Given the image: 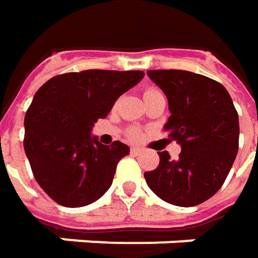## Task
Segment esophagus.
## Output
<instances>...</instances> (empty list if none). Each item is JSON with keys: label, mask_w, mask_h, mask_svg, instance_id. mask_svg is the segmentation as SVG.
Listing matches in <instances>:
<instances>
[{"label": "esophagus", "mask_w": 258, "mask_h": 258, "mask_svg": "<svg viewBox=\"0 0 258 258\" xmlns=\"http://www.w3.org/2000/svg\"><path fill=\"white\" fill-rule=\"evenodd\" d=\"M143 151L140 150V148H137V147H131V154H134V156H140Z\"/></svg>", "instance_id": "esophagus-1"}]
</instances>
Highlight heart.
<instances>
[{"mask_svg":"<svg viewBox=\"0 0 258 258\" xmlns=\"http://www.w3.org/2000/svg\"><path fill=\"white\" fill-rule=\"evenodd\" d=\"M156 91H158V90H156V88H148L146 93H144V97H146V95H148V94L156 93ZM141 136H143V133H141V131H140L138 128H130L128 130V137L131 138V140H140V138H141Z\"/></svg>","mask_w":258,"mask_h":258,"instance_id":"1","label":"heart"}]
</instances>
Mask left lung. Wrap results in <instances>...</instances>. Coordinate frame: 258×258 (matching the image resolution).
Returning <instances> with one entry per match:
<instances>
[{
	"label": "left lung",
	"mask_w": 258,
	"mask_h": 258,
	"mask_svg": "<svg viewBox=\"0 0 258 258\" xmlns=\"http://www.w3.org/2000/svg\"><path fill=\"white\" fill-rule=\"evenodd\" d=\"M168 100V138L181 146L177 160L158 153L160 164L144 173L161 200L180 207L201 204L217 192L238 151V114L223 85L182 70H150Z\"/></svg>",
	"instance_id": "8db88e82"
}]
</instances>
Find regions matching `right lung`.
Wrapping results in <instances>:
<instances>
[{
  "label": "right lung",
  "mask_w": 258,
  "mask_h": 258,
  "mask_svg": "<svg viewBox=\"0 0 258 258\" xmlns=\"http://www.w3.org/2000/svg\"><path fill=\"white\" fill-rule=\"evenodd\" d=\"M143 77V71L87 70L52 77L35 93L24 120V150L34 178L55 203L88 206L111 187L130 148L121 141L104 146L91 130Z\"/></svg>",
  "instance_id": "obj_1"
}]
</instances>
